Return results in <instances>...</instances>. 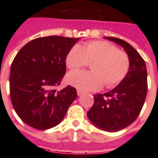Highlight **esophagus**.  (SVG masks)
<instances>
[{"label": "esophagus", "mask_w": 158, "mask_h": 158, "mask_svg": "<svg viewBox=\"0 0 158 158\" xmlns=\"http://www.w3.org/2000/svg\"><path fill=\"white\" fill-rule=\"evenodd\" d=\"M77 93L78 96H81V95L83 93V92H82L81 90H80V89H77Z\"/></svg>", "instance_id": "obj_1"}]
</instances>
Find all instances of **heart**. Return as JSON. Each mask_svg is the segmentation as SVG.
Wrapping results in <instances>:
<instances>
[{
  "instance_id": "obj_1",
  "label": "heart",
  "mask_w": 158,
  "mask_h": 158,
  "mask_svg": "<svg viewBox=\"0 0 158 158\" xmlns=\"http://www.w3.org/2000/svg\"><path fill=\"white\" fill-rule=\"evenodd\" d=\"M66 65L72 70L91 63L92 71H77L67 75V81L83 91H96L104 85L114 88L123 80L130 69L129 55L112 43L103 40L75 44L67 54Z\"/></svg>"
}]
</instances>
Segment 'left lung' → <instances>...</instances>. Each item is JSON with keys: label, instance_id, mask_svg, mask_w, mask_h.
<instances>
[{"label": "left lung", "instance_id": "8db88e82", "mask_svg": "<svg viewBox=\"0 0 158 158\" xmlns=\"http://www.w3.org/2000/svg\"><path fill=\"white\" fill-rule=\"evenodd\" d=\"M105 39L123 47L129 55L130 69L115 89L94 95V104L87 115L99 128L115 132L131 125L140 114L147 93V72L144 59L129 43L115 37Z\"/></svg>", "mask_w": 158, "mask_h": 158}]
</instances>
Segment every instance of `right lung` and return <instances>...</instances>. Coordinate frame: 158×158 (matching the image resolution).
Segmentation results:
<instances>
[{
    "mask_svg": "<svg viewBox=\"0 0 158 158\" xmlns=\"http://www.w3.org/2000/svg\"><path fill=\"white\" fill-rule=\"evenodd\" d=\"M79 39L51 35L27 43L12 61L9 76L11 101L28 126L47 130L57 126L77 98L75 88L56 87L65 74L67 54Z\"/></svg>",
    "mask_w": 158,
    "mask_h": 158,
    "instance_id": "1",
    "label": "right lung"
}]
</instances>
